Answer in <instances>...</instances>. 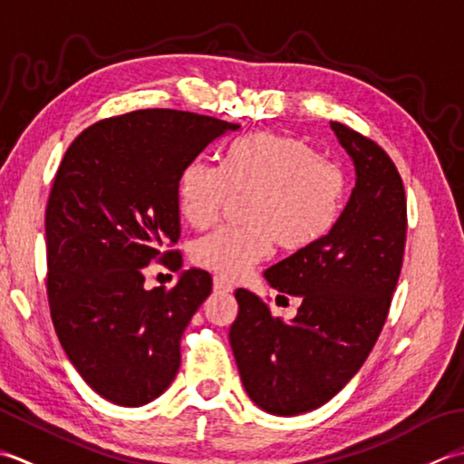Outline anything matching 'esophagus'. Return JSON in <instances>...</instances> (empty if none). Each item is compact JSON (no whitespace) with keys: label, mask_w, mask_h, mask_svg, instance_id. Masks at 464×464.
Segmentation results:
<instances>
[{"label":"esophagus","mask_w":464,"mask_h":464,"mask_svg":"<svg viewBox=\"0 0 464 464\" xmlns=\"http://www.w3.org/2000/svg\"><path fill=\"white\" fill-rule=\"evenodd\" d=\"M232 290H234V286L226 278H222V276L214 278V292H220V295H228V292H232Z\"/></svg>","instance_id":"1"}]
</instances>
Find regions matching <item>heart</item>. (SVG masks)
Instances as JSON below:
<instances>
[{
  "label": "heart",
  "mask_w": 464,
  "mask_h": 464,
  "mask_svg": "<svg viewBox=\"0 0 464 464\" xmlns=\"http://www.w3.org/2000/svg\"><path fill=\"white\" fill-rule=\"evenodd\" d=\"M232 196H250L248 228H218L192 246V260L222 278L238 280L266 260L276 242L300 252L334 228L344 208L346 176L306 140L256 131L234 141L224 168L196 158L178 179L184 220L202 230L220 218Z\"/></svg>",
  "instance_id": "b5f03b06"
}]
</instances>
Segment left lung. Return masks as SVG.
Returning <instances> with one entry per match:
<instances>
[{
    "label": "left lung",
    "mask_w": 464,
    "mask_h": 464,
    "mask_svg": "<svg viewBox=\"0 0 464 464\" xmlns=\"http://www.w3.org/2000/svg\"><path fill=\"white\" fill-rule=\"evenodd\" d=\"M356 168V186L336 226L264 278L300 296L292 323L272 316L250 290L234 292L230 344L246 392L280 417L314 411L351 381L389 316L406 242V196L391 156L343 121H330Z\"/></svg>",
    "instance_id": "8db88e82"
}]
</instances>
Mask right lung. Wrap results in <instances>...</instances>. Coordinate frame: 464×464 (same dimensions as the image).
Listing matches in <instances>:
<instances>
[{"mask_svg":"<svg viewBox=\"0 0 464 464\" xmlns=\"http://www.w3.org/2000/svg\"><path fill=\"white\" fill-rule=\"evenodd\" d=\"M238 124L150 108L100 120L72 141L45 208L47 302L65 354L90 389L120 406L162 394L179 340L212 292L206 270L144 288L141 268H182L178 179Z\"/></svg>","mask_w":464,"mask_h":464,"instance_id":"right-lung-1","label":"right lung"}]
</instances>
